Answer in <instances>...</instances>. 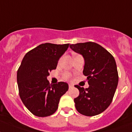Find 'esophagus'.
Returning a JSON list of instances; mask_svg holds the SVG:
<instances>
[{
  "label": "esophagus",
  "instance_id": "34e87169",
  "mask_svg": "<svg viewBox=\"0 0 132 132\" xmlns=\"http://www.w3.org/2000/svg\"><path fill=\"white\" fill-rule=\"evenodd\" d=\"M73 88V85H72L71 84H69V88L71 89V88Z\"/></svg>",
  "mask_w": 132,
  "mask_h": 132
}]
</instances>
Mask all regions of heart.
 Returning <instances> with one entry per match:
<instances>
[{
    "instance_id": "obj_1",
    "label": "heart",
    "mask_w": 132,
    "mask_h": 132,
    "mask_svg": "<svg viewBox=\"0 0 132 132\" xmlns=\"http://www.w3.org/2000/svg\"><path fill=\"white\" fill-rule=\"evenodd\" d=\"M69 78V74L68 73H65V74L63 75V78L64 79H68V78Z\"/></svg>"
}]
</instances>
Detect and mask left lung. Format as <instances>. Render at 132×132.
Instances as JSON below:
<instances>
[{"mask_svg":"<svg viewBox=\"0 0 132 132\" xmlns=\"http://www.w3.org/2000/svg\"><path fill=\"white\" fill-rule=\"evenodd\" d=\"M76 53L85 61L83 73L87 76L88 88L76 85L79 91L74 98L76 109L86 116H94L103 113L113 101L118 84L116 62L111 54L95 42L70 44Z\"/></svg>","mask_w":132,"mask_h":132,"instance_id":"obj_1","label":"left lung"}]
</instances>
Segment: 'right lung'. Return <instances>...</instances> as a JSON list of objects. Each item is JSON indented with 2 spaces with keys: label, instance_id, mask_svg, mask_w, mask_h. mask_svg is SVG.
<instances>
[{
  "label": "right lung",
  "instance_id": "1",
  "mask_svg": "<svg viewBox=\"0 0 132 132\" xmlns=\"http://www.w3.org/2000/svg\"><path fill=\"white\" fill-rule=\"evenodd\" d=\"M69 45L42 44L26 53L23 59L17 75L19 94L26 108L36 116L53 115L58 109L61 97L68 90L66 82L50 84L47 77L56 68Z\"/></svg>",
  "mask_w": 132,
  "mask_h": 132
}]
</instances>
